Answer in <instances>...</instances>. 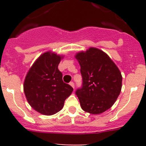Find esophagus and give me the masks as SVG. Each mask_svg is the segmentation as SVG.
<instances>
[{"instance_id":"1","label":"esophagus","mask_w":146,"mask_h":146,"mask_svg":"<svg viewBox=\"0 0 146 146\" xmlns=\"http://www.w3.org/2000/svg\"><path fill=\"white\" fill-rule=\"evenodd\" d=\"M69 84H70V86L73 87V89H74V88H75V84H74V82H70V83H69Z\"/></svg>"}]
</instances>
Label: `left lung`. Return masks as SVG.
I'll list each match as a JSON object with an SVG mask.
<instances>
[{"mask_svg":"<svg viewBox=\"0 0 146 146\" xmlns=\"http://www.w3.org/2000/svg\"><path fill=\"white\" fill-rule=\"evenodd\" d=\"M80 66L82 82L76 95L86 112L98 114L114 104L121 89L122 76L108 55L96 48L76 56Z\"/></svg>","mask_w":146,"mask_h":146,"instance_id":"left-lung-1","label":"left lung"}]
</instances>
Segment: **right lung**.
<instances>
[{
  "label": "right lung",
  "instance_id": "add662e5",
  "mask_svg": "<svg viewBox=\"0 0 146 146\" xmlns=\"http://www.w3.org/2000/svg\"><path fill=\"white\" fill-rule=\"evenodd\" d=\"M61 57L46 52L29 69L24 82L28 103L38 112L52 115L63 108L73 88L63 81L58 66Z\"/></svg>",
  "mask_w": 146,
  "mask_h": 146
}]
</instances>
